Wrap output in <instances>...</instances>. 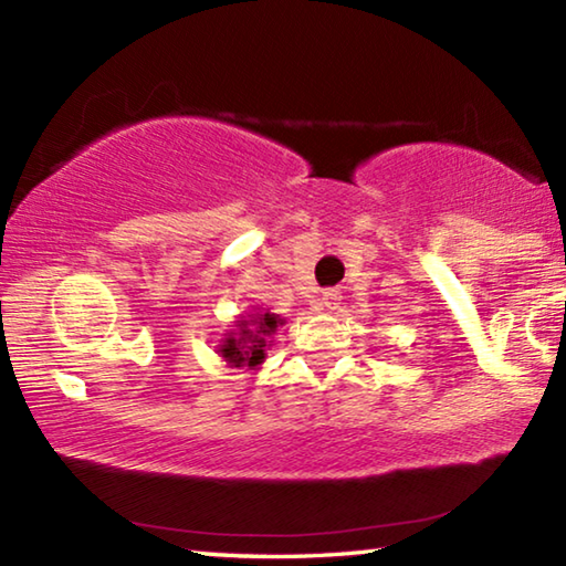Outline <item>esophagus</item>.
<instances>
[{"label": "esophagus", "mask_w": 566, "mask_h": 566, "mask_svg": "<svg viewBox=\"0 0 566 566\" xmlns=\"http://www.w3.org/2000/svg\"><path fill=\"white\" fill-rule=\"evenodd\" d=\"M339 300H342V294H339V290H324L322 292V306H327V310H334V306L339 304Z\"/></svg>", "instance_id": "obj_1"}]
</instances>
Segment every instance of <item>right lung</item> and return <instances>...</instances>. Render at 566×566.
Masks as SVG:
<instances>
[{
	"instance_id": "right-lung-1",
	"label": "right lung",
	"mask_w": 566,
	"mask_h": 566,
	"mask_svg": "<svg viewBox=\"0 0 566 566\" xmlns=\"http://www.w3.org/2000/svg\"><path fill=\"white\" fill-rule=\"evenodd\" d=\"M276 324V314H256L252 319H239V332L229 334V339L222 344V357L232 361L234 367H256L264 359V347L266 339L272 337Z\"/></svg>"
}]
</instances>
